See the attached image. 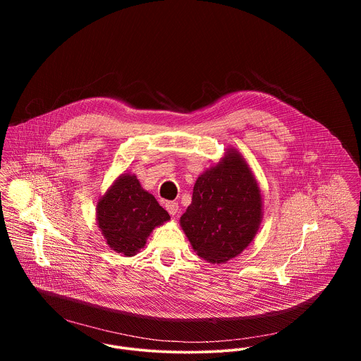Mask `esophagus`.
Here are the masks:
<instances>
[{
  "label": "esophagus",
  "instance_id": "esophagus-1",
  "mask_svg": "<svg viewBox=\"0 0 361 361\" xmlns=\"http://www.w3.org/2000/svg\"><path fill=\"white\" fill-rule=\"evenodd\" d=\"M166 210H167L171 216H176L177 212H178V202H176V201H167V202H166Z\"/></svg>",
  "mask_w": 361,
  "mask_h": 361
}]
</instances>
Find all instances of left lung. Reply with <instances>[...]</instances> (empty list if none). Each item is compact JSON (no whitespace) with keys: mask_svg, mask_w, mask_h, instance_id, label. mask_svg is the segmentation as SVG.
<instances>
[{"mask_svg":"<svg viewBox=\"0 0 361 361\" xmlns=\"http://www.w3.org/2000/svg\"><path fill=\"white\" fill-rule=\"evenodd\" d=\"M263 220V194L241 152L228 147L202 171L180 226L195 254L212 264L227 263L254 240Z\"/></svg>","mask_w":361,"mask_h":361,"instance_id":"left-lung-1","label":"left lung"}]
</instances>
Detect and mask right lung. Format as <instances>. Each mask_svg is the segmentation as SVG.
<instances>
[{
	"label": "right lung",
	"mask_w": 361,
	"mask_h": 361,
	"mask_svg": "<svg viewBox=\"0 0 361 361\" xmlns=\"http://www.w3.org/2000/svg\"><path fill=\"white\" fill-rule=\"evenodd\" d=\"M95 220L111 250L133 257L154 228L170 221V214L141 187L135 174L124 171L98 198Z\"/></svg>",
	"instance_id": "add662e5"
}]
</instances>
